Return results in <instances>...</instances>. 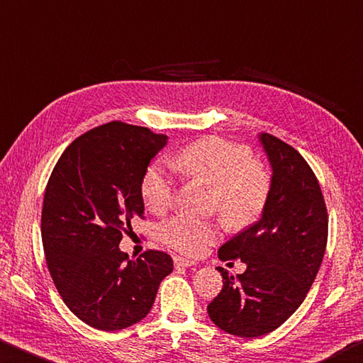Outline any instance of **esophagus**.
I'll return each mask as SVG.
<instances>
[{"mask_svg": "<svg viewBox=\"0 0 363 363\" xmlns=\"http://www.w3.org/2000/svg\"><path fill=\"white\" fill-rule=\"evenodd\" d=\"M174 263H175V268H189V266L196 264L193 259H188L183 257H174Z\"/></svg>", "mask_w": 363, "mask_h": 363, "instance_id": "34e87169", "label": "esophagus"}]
</instances>
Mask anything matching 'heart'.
<instances>
[{
	"label": "heart",
	"mask_w": 363,
	"mask_h": 363,
	"mask_svg": "<svg viewBox=\"0 0 363 363\" xmlns=\"http://www.w3.org/2000/svg\"><path fill=\"white\" fill-rule=\"evenodd\" d=\"M172 167L191 180L212 188V207L223 223L234 230L249 226L263 212L269 196V175L244 146L208 137L186 145L172 159ZM151 212L167 211L174 198V180L161 162L145 170L140 185ZM165 245L186 255H201L220 238L218 225L177 215L159 226Z\"/></svg>",
	"instance_id": "1"
}]
</instances>
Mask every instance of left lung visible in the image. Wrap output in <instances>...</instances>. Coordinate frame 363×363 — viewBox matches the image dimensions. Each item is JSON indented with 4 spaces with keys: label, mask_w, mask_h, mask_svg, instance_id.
Instances as JSON below:
<instances>
[{
    "label": "left lung",
    "mask_w": 363,
    "mask_h": 363,
    "mask_svg": "<svg viewBox=\"0 0 363 363\" xmlns=\"http://www.w3.org/2000/svg\"><path fill=\"white\" fill-rule=\"evenodd\" d=\"M259 143L272 169L262 218L220 247L221 262L239 258L236 277L217 268L223 289L207 306L218 328L257 338L282 325L300 308L322 264L328 215L313 169L295 148L269 133Z\"/></svg>",
    "instance_id": "8db88e82"
}]
</instances>
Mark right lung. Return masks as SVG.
Returning a JSON list of instances; mask_svg holds the SVG:
<instances>
[{"label": "right lung", "instance_id": "obj_1", "mask_svg": "<svg viewBox=\"0 0 363 363\" xmlns=\"http://www.w3.org/2000/svg\"><path fill=\"white\" fill-rule=\"evenodd\" d=\"M167 140L113 121L76 138L50 174L41 213L48 268L68 309L97 330L142 320L174 269L164 252L129 259L119 250L132 218L143 217L142 178Z\"/></svg>", "mask_w": 363, "mask_h": 363}]
</instances>
